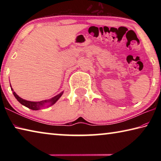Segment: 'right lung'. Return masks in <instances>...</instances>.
I'll return each instance as SVG.
<instances>
[{
	"mask_svg": "<svg viewBox=\"0 0 161 161\" xmlns=\"http://www.w3.org/2000/svg\"><path fill=\"white\" fill-rule=\"evenodd\" d=\"M11 90L13 91V95H14L15 97L16 98V99H17L22 105L25 106V107L31 108L32 110H38L40 109V108L44 107L46 104H48L47 107L53 105L54 103H55L61 97L62 94H63V92H62L60 94H58L57 96L54 97L52 98V99H48V100H43V101H40V102H30V101L23 99L22 98L19 97L18 95L16 94L14 91H13L12 87H11Z\"/></svg>",
	"mask_w": 161,
	"mask_h": 161,
	"instance_id": "add662e5",
	"label": "right lung"
}]
</instances>
